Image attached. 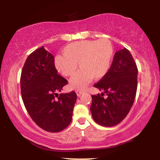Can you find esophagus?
Listing matches in <instances>:
<instances>
[{"instance_id": "obj_1", "label": "esophagus", "mask_w": 160, "mask_h": 160, "mask_svg": "<svg viewBox=\"0 0 160 160\" xmlns=\"http://www.w3.org/2000/svg\"><path fill=\"white\" fill-rule=\"evenodd\" d=\"M83 92H84L83 91H77V92H76L77 96H78V97H80V96L81 95V94H82Z\"/></svg>"}]
</instances>
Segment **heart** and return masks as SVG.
I'll return each mask as SVG.
<instances>
[{
  "instance_id": "heart-1",
  "label": "heart",
  "mask_w": 160,
  "mask_h": 160,
  "mask_svg": "<svg viewBox=\"0 0 160 160\" xmlns=\"http://www.w3.org/2000/svg\"><path fill=\"white\" fill-rule=\"evenodd\" d=\"M63 53L57 55L54 65L64 76L74 73L78 62L81 69L70 80L72 90H82L92 80L104 78L112 66L114 50L109 39L86 40L72 43L64 48Z\"/></svg>"
}]
</instances>
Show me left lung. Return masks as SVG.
<instances>
[{"mask_svg":"<svg viewBox=\"0 0 160 160\" xmlns=\"http://www.w3.org/2000/svg\"><path fill=\"white\" fill-rule=\"evenodd\" d=\"M138 68L127 48L115 53L108 73L94 87L104 91L92 95L90 111L99 125L113 126L121 122L133 104L138 85ZM106 93L107 98L102 97Z\"/></svg>","mask_w":160,"mask_h":160,"instance_id":"obj_1","label":"left lung"}]
</instances>
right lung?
<instances>
[{
	"mask_svg": "<svg viewBox=\"0 0 160 160\" xmlns=\"http://www.w3.org/2000/svg\"><path fill=\"white\" fill-rule=\"evenodd\" d=\"M67 84L58 74L53 56L44 47L29 54L21 72L22 98L32 120L46 131H61L71 122L77 94L57 93Z\"/></svg>",
	"mask_w": 160,
	"mask_h": 160,
	"instance_id": "1",
	"label": "right lung"
}]
</instances>
